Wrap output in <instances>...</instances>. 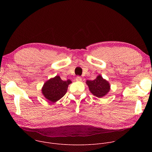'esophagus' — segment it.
Instances as JSON below:
<instances>
[{
    "instance_id": "obj_1",
    "label": "esophagus",
    "mask_w": 152,
    "mask_h": 152,
    "mask_svg": "<svg viewBox=\"0 0 152 152\" xmlns=\"http://www.w3.org/2000/svg\"><path fill=\"white\" fill-rule=\"evenodd\" d=\"M76 80L77 81V82H81L82 81V78L80 77H79V76H77L76 78Z\"/></svg>"
}]
</instances>
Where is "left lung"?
<instances>
[{
    "mask_svg": "<svg viewBox=\"0 0 152 152\" xmlns=\"http://www.w3.org/2000/svg\"><path fill=\"white\" fill-rule=\"evenodd\" d=\"M86 83L88 86L90 92L99 98H102L106 96L111 89L109 82L103 79L100 75H98L93 80H86Z\"/></svg>",
    "mask_w": 152,
    "mask_h": 152,
    "instance_id": "left-lung-1",
    "label": "left lung"
}]
</instances>
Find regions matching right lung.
Listing matches in <instances>:
<instances>
[{"mask_svg": "<svg viewBox=\"0 0 152 152\" xmlns=\"http://www.w3.org/2000/svg\"><path fill=\"white\" fill-rule=\"evenodd\" d=\"M72 82L70 79L64 81L59 76H56L44 83L41 89L42 94L49 102L55 103L66 94L69 85Z\"/></svg>", "mask_w": 152, "mask_h": 152, "instance_id": "right-lung-1", "label": "right lung"}]
</instances>
